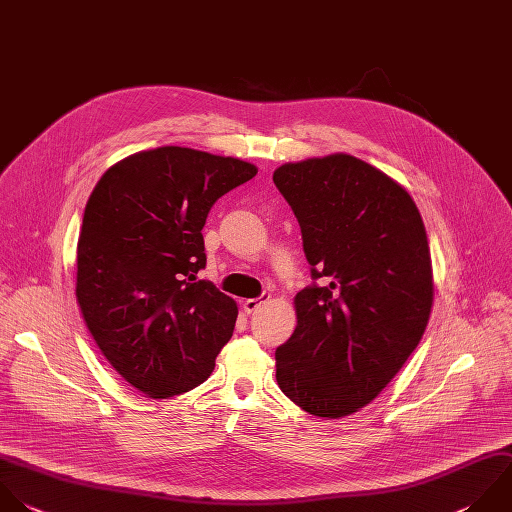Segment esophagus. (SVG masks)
I'll return each mask as SVG.
<instances>
[{
	"label": "esophagus",
	"instance_id": "1",
	"mask_svg": "<svg viewBox=\"0 0 512 512\" xmlns=\"http://www.w3.org/2000/svg\"><path fill=\"white\" fill-rule=\"evenodd\" d=\"M270 300V294H262L260 298H248V300H244V312H248V314H252V312H256L260 306H264L266 302Z\"/></svg>",
	"mask_w": 512,
	"mask_h": 512
}]
</instances>
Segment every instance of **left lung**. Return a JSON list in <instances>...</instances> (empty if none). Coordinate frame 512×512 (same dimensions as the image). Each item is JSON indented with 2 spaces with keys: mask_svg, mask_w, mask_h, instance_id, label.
<instances>
[{
  "mask_svg": "<svg viewBox=\"0 0 512 512\" xmlns=\"http://www.w3.org/2000/svg\"><path fill=\"white\" fill-rule=\"evenodd\" d=\"M272 178L298 218L312 276L330 278L296 294L276 380L302 410L344 418L388 386L428 326L424 222L404 186L344 152L286 162Z\"/></svg>",
  "mask_w": 512,
  "mask_h": 512,
  "instance_id": "obj_1",
  "label": "left lung"
}]
</instances>
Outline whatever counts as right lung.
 Here are the masks:
<instances>
[{
	"label": "right lung",
	"instance_id": "obj_1",
	"mask_svg": "<svg viewBox=\"0 0 512 512\" xmlns=\"http://www.w3.org/2000/svg\"><path fill=\"white\" fill-rule=\"evenodd\" d=\"M256 174L240 158L162 146L110 166L86 204L76 300L100 352L148 398L200 386L232 338L238 304L196 278L202 228Z\"/></svg>",
	"mask_w": 512,
	"mask_h": 512
}]
</instances>
